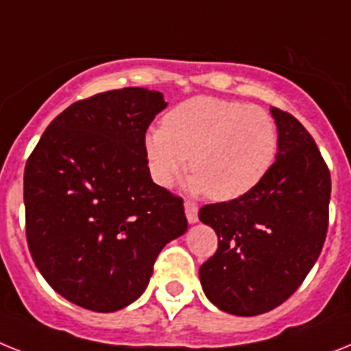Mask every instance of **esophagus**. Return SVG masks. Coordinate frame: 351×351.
<instances>
[{"label": "esophagus", "instance_id": "34e87169", "mask_svg": "<svg viewBox=\"0 0 351 351\" xmlns=\"http://www.w3.org/2000/svg\"><path fill=\"white\" fill-rule=\"evenodd\" d=\"M184 207L187 221H189V223H196V221H198V207H196V203L191 202V199H185Z\"/></svg>", "mask_w": 351, "mask_h": 351}]
</instances>
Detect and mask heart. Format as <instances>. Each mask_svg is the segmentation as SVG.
Returning <instances> with one entry per match:
<instances>
[{"instance_id":"heart-1","label":"heart","mask_w":351,"mask_h":351,"mask_svg":"<svg viewBox=\"0 0 351 351\" xmlns=\"http://www.w3.org/2000/svg\"><path fill=\"white\" fill-rule=\"evenodd\" d=\"M153 180L171 187L187 167L191 189L232 202L261 184L278 153V126L266 108L198 96L164 116L144 137Z\"/></svg>"}]
</instances>
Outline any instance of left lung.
Instances as JSON below:
<instances>
[{
    "instance_id": "1",
    "label": "left lung",
    "mask_w": 351,
    "mask_h": 351,
    "mask_svg": "<svg viewBox=\"0 0 351 351\" xmlns=\"http://www.w3.org/2000/svg\"><path fill=\"white\" fill-rule=\"evenodd\" d=\"M278 153L266 178L241 198L199 208L217 234L199 267L203 293L235 316L273 311L298 289L328 230L330 171L316 143L289 112L271 108Z\"/></svg>"
}]
</instances>
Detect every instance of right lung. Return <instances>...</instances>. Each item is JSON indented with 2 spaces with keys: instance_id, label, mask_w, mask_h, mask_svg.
<instances>
[{
  "instance_id": "add662e5",
  "label": "right lung",
  "mask_w": 351,
  "mask_h": 351,
  "mask_svg": "<svg viewBox=\"0 0 351 351\" xmlns=\"http://www.w3.org/2000/svg\"><path fill=\"white\" fill-rule=\"evenodd\" d=\"M167 103L125 87L73 103L25 167L26 241L35 266L75 305L114 312L144 293L153 264L187 230L184 199L149 176L144 137Z\"/></svg>"
}]
</instances>
